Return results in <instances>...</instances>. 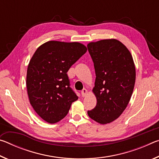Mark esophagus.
I'll use <instances>...</instances> for the list:
<instances>
[{
  "label": "esophagus",
  "mask_w": 159,
  "mask_h": 159,
  "mask_svg": "<svg viewBox=\"0 0 159 159\" xmlns=\"http://www.w3.org/2000/svg\"><path fill=\"white\" fill-rule=\"evenodd\" d=\"M88 90L86 89H83L82 91H81V95H82V97H85L86 95H88Z\"/></svg>",
  "instance_id": "1"
}]
</instances>
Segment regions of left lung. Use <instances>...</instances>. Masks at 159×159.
I'll use <instances>...</instances> for the list:
<instances>
[{
	"instance_id": "left-lung-1",
	"label": "left lung",
	"mask_w": 159,
	"mask_h": 159,
	"mask_svg": "<svg viewBox=\"0 0 159 159\" xmlns=\"http://www.w3.org/2000/svg\"><path fill=\"white\" fill-rule=\"evenodd\" d=\"M96 79L93 93L96 107L88 111L90 118L107 124L121 115L127 107L135 83V66L131 53L116 39H103L88 44Z\"/></svg>"
}]
</instances>
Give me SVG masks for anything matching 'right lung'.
I'll use <instances>...</instances> for the list:
<instances>
[{
    "mask_svg": "<svg viewBox=\"0 0 159 159\" xmlns=\"http://www.w3.org/2000/svg\"><path fill=\"white\" fill-rule=\"evenodd\" d=\"M87 52L79 42L50 41L37 48L29 61L26 88L31 105L49 123L60 121L78 99L71 88L67 71Z\"/></svg>",
    "mask_w": 159,
    "mask_h": 159,
    "instance_id": "add662e5",
    "label": "right lung"
}]
</instances>
